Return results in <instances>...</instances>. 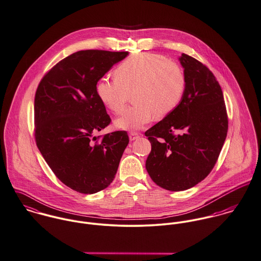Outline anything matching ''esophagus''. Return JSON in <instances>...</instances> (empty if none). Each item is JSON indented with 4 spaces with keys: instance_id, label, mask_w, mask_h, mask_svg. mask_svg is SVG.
<instances>
[{
    "instance_id": "1",
    "label": "esophagus",
    "mask_w": 261,
    "mask_h": 261,
    "mask_svg": "<svg viewBox=\"0 0 261 261\" xmlns=\"http://www.w3.org/2000/svg\"><path fill=\"white\" fill-rule=\"evenodd\" d=\"M129 138H130L131 141H134V140H136V139L139 138V134H138L137 132H131V133L129 134Z\"/></svg>"
}]
</instances>
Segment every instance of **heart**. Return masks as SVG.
I'll use <instances>...</instances> for the list:
<instances>
[{"label":"heart","mask_w":261,"mask_h":261,"mask_svg":"<svg viewBox=\"0 0 261 261\" xmlns=\"http://www.w3.org/2000/svg\"><path fill=\"white\" fill-rule=\"evenodd\" d=\"M115 78H102L96 85L100 101L120 114L130 100L133 106L116 120L119 128L136 130L152 118L163 119L180 105L186 90L183 70L174 62L154 53H137L124 60L114 71Z\"/></svg>","instance_id":"b5f03b06"}]
</instances>
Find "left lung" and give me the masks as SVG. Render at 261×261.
Masks as SVG:
<instances>
[{"mask_svg": "<svg viewBox=\"0 0 261 261\" xmlns=\"http://www.w3.org/2000/svg\"><path fill=\"white\" fill-rule=\"evenodd\" d=\"M186 90L170 115L145 132L151 143L146 169L170 191L189 189L211 172L227 130L228 116L221 87L201 62L182 54Z\"/></svg>", "mask_w": 261, "mask_h": 261, "instance_id": "1", "label": "left lung"}]
</instances>
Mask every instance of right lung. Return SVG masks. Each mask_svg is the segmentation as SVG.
<instances>
[{"label":"right lung","mask_w":261,"mask_h":261,"mask_svg":"<svg viewBox=\"0 0 261 261\" xmlns=\"http://www.w3.org/2000/svg\"><path fill=\"white\" fill-rule=\"evenodd\" d=\"M128 52L85 50L61 60L40 81L34 104L35 140L59 180L93 194L113 181L129 143L126 131L93 135L111 123L98 81Z\"/></svg>","instance_id":"add662e5"}]
</instances>
